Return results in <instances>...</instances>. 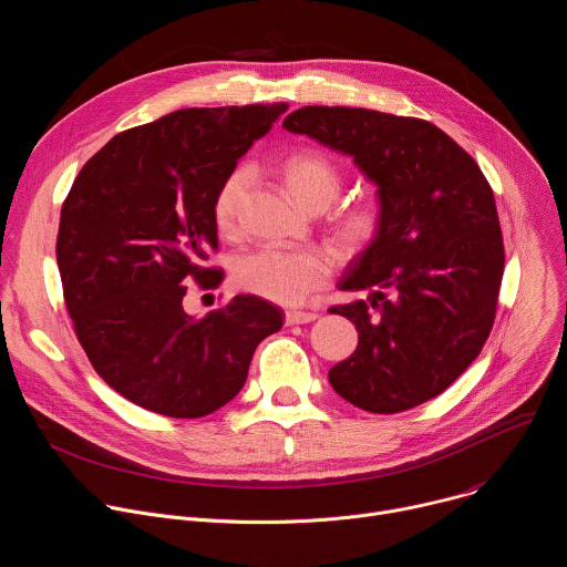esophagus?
I'll list each match as a JSON object with an SVG mask.
<instances>
[{"label": "esophagus", "mask_w": 567, "mask_h": 567, "mask_svg": "<svg viewBox=\"0 0 567 567\" xmlns=\"http://www.w3.org/2000/svg\"><path fill=\"white\" fill-rule=\"evenodd\" d=\"M318 316L313 311H298V309H289L285 313V322L287 326H302V322H311L316 320Z\"/></svg>", "instance_id": "34e87169"}]
</instances>
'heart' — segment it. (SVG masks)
Masks as SVG:
<instances>
[{
	"label": "heart",
	"instance_id": "1",
	"mask_svg": "<svg viewBox=\"0 0 567 567\" xmlns=\"http://www.w3.org/2000/svg\"><path fill=\"white\" fill-rule=\"evenodd\" d=\"M280 179L296 204L311 213L326 210L341 193L343 173L334 161L318 150L289 154L280 164ZM254 186L249 168H235L219 184L213 199L215 226L221 235L237 230L239 210ZM381 206L372 197H359L341 206L332 217V239L337 247L354 256L368 249L381 233ZM332 276V260L320 249H276L265 247L239 256L233 265V280L241 291L278 305H298L309 293L326 287Z\"/></svg>",
	"mask_w": 567,
	"mask_h": 567
}]
</instances>
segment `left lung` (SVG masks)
<instances>
[{
    "mask_svg": "<svg viewBox=\"0 0 567 567\" xmlns=\"http://www.w3.org/2000/svg\"><path fill=\"white\" fill-rule=\"evenodd\" d=\"M282 127L350 154L377 184L381 233L339 280L359 346L330 370L357 409L392 415L444 392L480 354L505 271L496 199L475 161L422 118L309 105ZM375 311L372 312L371 309Z\"/></svg>",
    "mask_w": 567,
    "mask_h": 567,
    "instance_id": "left-lung-1",
    "label": "left lung"
}]
</instances>
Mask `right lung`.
I'll return each instance as SVG.
<instances>
[{"instance_id": "add662e5", "label": "right lung", "mask_w": 567, "mask_h": 567, "mask_svg": "<svg viewBox=\"0 0 567 567\" xmlns=\"http://www.w3.org/2000/svg\"><path fill=\"white\" fill-rule=\"evenodd\" d=\"M287 107H190L125 130L62 204L55 258L75 337L103 381L145 411L215 413L245 385L258 343L282 328V309L249 293L195 318L184 282H221L206 267L215 193Z\"/></svg>"}]
</instances>
